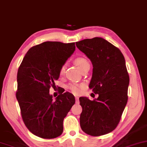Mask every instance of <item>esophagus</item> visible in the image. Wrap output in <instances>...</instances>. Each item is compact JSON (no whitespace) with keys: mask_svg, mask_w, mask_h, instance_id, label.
Returning a JSON list of instances; mask_svg holds the SVG:
<instances>
[{"mask_svg":"<svg viewBox=\"0 0 147 147\" xmlns=\"http://www.w3.org/2000/svg\"><path fill=\"white\" fill-rule=\"evenodd\" d=\"M75 99H76V103H79V97H77V96H75Z\"/></svg>","mask_w":147,"mask_h":147,"instance_id":"34e87169","label":"esophagus"}]
</instances>
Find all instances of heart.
Masks as SVG:
<instances>
[{
  "label": "heart",
  "instance_id": "1",
  "mask_svg": "<svg viewBox=\"0 0 147 147\" xmlns=\"http://www.w3.org/2000/svg\"><path fill=\"white\" fill-rule=\"evenodd\" d=\"M75 62L81 70H83V68L86 67L87 66L89 65V61H88L85 58L83 57L77 58L75 60ZM65 68L66 66L64 65V64L60 67L59 70L60 75H64V72H65ZM68 88H69V89L72 91V93H73L74 94H79L81 92L82 89H83V85H76V84H70V85H68Z\"/></svg>",
  "mask_w": 147,
  "mask_h": 147
}]
</instances>
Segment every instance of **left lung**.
Instances as JSON below:
<instances>
[{
    "label": "left lung",
    "instance_id": "obj_1",
    "mask_svg": "<svg viewBox=\"0 0 147 147\" xmlns=\"http://www.w3.org/2000/svg\"><path fill=\"white\" fill-rule=\"evenodd\" d=\"M76 46L92 62L89 87L99 95L93 101L79 98L81 129L93 136L108 134L118 126L128 101L130 79L124 57L118 48L101 38L85 39Z\"/></svg>",
    "mask_w": 147,
    "mask_h": 147
}]
</instances>
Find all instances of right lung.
Returning <instances> with one entry per match:
<instances>
[{
	"instance_id": "add662e5",
	"label": "right lung",
	"mask_w": 147,
	"mask_h": 147,
	"mask_svg": "<svg viewBox=\"0 0 147 147\" xmlns=\"http://www.w3.org/2000/svg\"><path fill=\"white\" fill-rule=\"evenodd\" d=\"M75 50L74 42H45L28 50L17 72L16 97L24 124L42 138H54L63 132V120L75 104L74 95L62 91L55 100L51 87L59 70Z\"/></svg>"
}]
</instances>
